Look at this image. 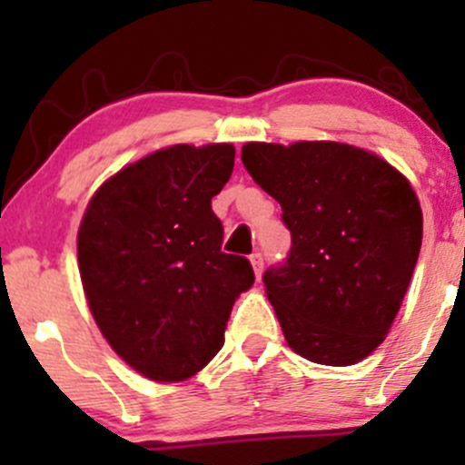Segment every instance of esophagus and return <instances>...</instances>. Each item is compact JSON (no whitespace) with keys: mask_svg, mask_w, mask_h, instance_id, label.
<instances>
[{"mask_svg":"<svg viewBox=\"0 0 465 465\" xmlns=\"http://www.w3.org/2000/svg\"><path fill=\"white\" fill-rule=\"evenodd\" d=\"M251 264H253V271L255 275H262V269H264V255L260 253V251H255V253H251Z\"/></svg>","mask_w":465,"mask_h":465,"instance_id":"1","label":"esophagus"}]
</instances>
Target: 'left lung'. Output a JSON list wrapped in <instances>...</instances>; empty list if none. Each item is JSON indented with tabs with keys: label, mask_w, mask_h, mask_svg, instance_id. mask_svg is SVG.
I'll list each match as a JSON object with an SVG mask.
<instances>
[{
	"label": "left lung",
	"mask_w": 465,
	"mask_h": 465,
	"mask_svg": "<svg viewBox=\"0 0 465 465\" xmlns=\"http://www.w3.org/2000/svg\"><path fill=\"white\" fill-rule=\"evenodd\" d=\"M242 163L282 205L291 251L262 275L292 351L345 367L385 341L421 247L413 188L378 154L339 142H249Z\"/></svg>",
	"instance_id": "obj_1"
}]
</instances>
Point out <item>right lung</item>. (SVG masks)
Returning <instances> with one entry per match:
<instances>
[{
  "mask_svg": "<svg viewBox=\"0 0 465 465\" xmlns=\"http://www.w3.org/2000/svg\"><path fill=\"white\" fill-rule=\"evenodd\" d=\"M232 143L163 148L100 185L78 229V269L100 332L157 382L194 376L225 343L251 262L223 253L212 199L232 177Z\"/></svg>",
  "mask_w": 465,
  "mask_h": 465,
  "instance_id": "add662e5",
  "label": "right lung"
}]
</instances>
